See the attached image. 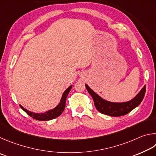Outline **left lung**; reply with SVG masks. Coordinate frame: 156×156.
<instances>
[{
	"label": "left lung",
	"mask_w": 156,
	"mask_h": 156,
	"mask_svg": "<svg viewBox=\"0 0 156 156\" xmlns=\"http://www.w3.org/2000/svg\"><path fill=\"white\" fill-rule=\"evenodd\" d=\"M86 89L93 99L94 105L97 110L103 114H107L110 116H121L130 112L137 107L142 102L146 92V86H144L140 92L129 101L125 103H112L103 99L99 95L86 85Z\"/></svg>",
	"instance_id": "obj_1"
}]
</instances>
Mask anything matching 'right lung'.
<instances>
[{"label": "right lung", "mask_w": 156, "mask_h": 156, "mask_svg": "<svg viewBox=\"0 0 156 156\" xmlns=\"http://www.w3.org/2000/svg\"><path fill=\"white\" fill-rule=\"evenodd\" d=\"M71 88H72V86L68 87V88L66 90V91L64 92V94L62 95V99L60 101V103H59V105H57L55 108H54L53 110H49L48 112H46L42 113V114L34 113L26 110L25 108H24L23 106L20 105V107L23 109V110L29 116L32 117L33 119H34L35 120L44 121H49V120L54 119L61 115L63 112V111L64 110V108L66 106V100L67 96L71 90Z\"/></svg>", "instance_id": "1"}]
</instances>
